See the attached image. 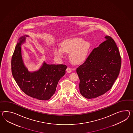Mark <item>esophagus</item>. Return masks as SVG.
Segmentation results:
<instances>
[{"label": "esophagus", "instance_id": "obj_1", "mask_svg": "<svg viewBox=\"0 0 133 133\" xmlns=\"http://www.w3.org/2000/svg\"><path fill=\"white\" fill-rule=\"evenodd\" d=\"M66 71L68 73H70V72H71V68L68 67V68H67V69H66Z\"/></svg>", "mask_w": 133, "mask_h": 133}]
</instances>
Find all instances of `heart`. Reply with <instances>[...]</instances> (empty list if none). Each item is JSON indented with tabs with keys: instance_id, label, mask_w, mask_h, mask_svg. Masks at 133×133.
<instances>
[{
	"instance_id": "obj_1",
	"label": "heart",
	"mask_w": 133,
	"mask_h": 133,
	"mask_svg": "<svg viewBox=\"0 0 133 133\" xmlns=\"http://www.w3.org/2000/svg\"><path fill=\"white\" fill-rule=\"evenodd\" d=\"M90 49L89 43L82 38H75L62 43V48L55 47L53 54L57 58H62L64 56V52L70 53V58L71 62L78 65L83 63L87 60Z\"/></svg>"
}]
</instances>
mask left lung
Instances as JSON below:
<instances>
[{"mask_svg": "<svg viewBox=\"0 0 133 133\" xmlns=\"http://www.w3.org/2000/svg\"><path fill=\"white\" fill-rule=\"evenodd\" d=\"M93 50L84 63L76 69L81 95L88 99L106 93L112 88L120 73L121 58L111 37Z\"/></svg>", "mask_w": 133, "mask_h": 133, "instance_id": "obj_1", "label": "left lung"}]
</instances>
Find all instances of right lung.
I'll return each mask as SVG.
<instances>
[{
    "instance_id": "add662e5",
    "label": "right lung",
    "mask_w": 133,
    "mask_h": 133,
    "mask_svg": "<svg viewBox=\"0 0 133 133\" xmlns=\"http://www.w3.org/2000/svg\"><path fill=\"white\" fill-rule=\"evenodd\" d=\"M28 36L24 35L18 39L11 59L12 75L25 94L38 100L46 101L55 93L58 81L65 74L67 66L48 64L44 62L37 71H29L23 61L21 49Z\"/></svg>"
}]
</instances>
